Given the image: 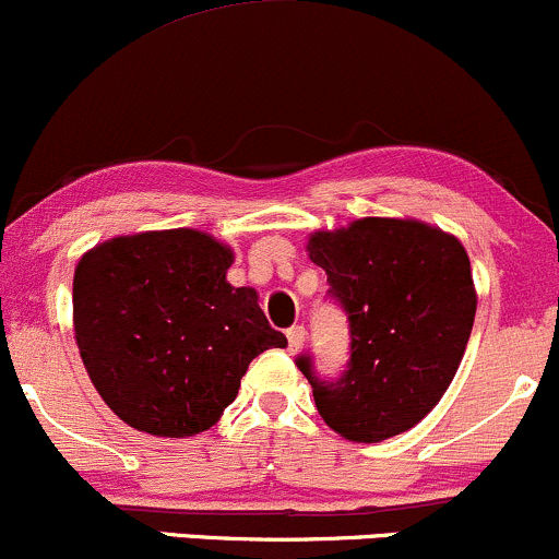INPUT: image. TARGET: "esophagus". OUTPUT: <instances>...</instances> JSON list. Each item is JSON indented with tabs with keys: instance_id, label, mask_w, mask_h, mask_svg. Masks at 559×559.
I'll list each match as a JSON object with an SVG mask.
<instances>
[{
	"instance_id": "obj_1",
	"label": "esophagus",
	"mask_w": 559,
	"mask_h": 559,
	"mask_svg": "<svg viewBox=\"0 0 559 559\" xmlns=\"http://www.w3.org/2000/svg\"><path fill=\"white\" fill-rule=\"evenodd\" d=\"M306 341V330L304 325H293L287 328V344H290V352H298Z\"/></svg>"
}]
</instances>
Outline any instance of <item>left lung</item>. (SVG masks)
I'll use <instances>...</instances> for the list:
<instances>
[{"mask_svg": "<svg viewBox=\"0 0 559 559\" xmlns=\"http://www.w3.org/2000/svg\"><path fill=\"white\" fill-rule=\"evenodd\" d=\"M306 253L325 269L330 296L349 317V368L309 378L320 416L352 442L413 429L459 370L477 311L469 255L453 234L413 218H359L314 231Z\"/></svg>", "mask_w": 559, "mask_h": 559, "instance_id": "1", "label": "left lung"}]
</instances>
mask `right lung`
I'll list each match as a JSON object with an SVG mask.
<instances>
[{
    "instance_id": "obj_1",
    "label": "right lung",
    "mask_w": 559,
    "mask_h": 559,
    "mask_svg": "<svg viewBox=\"0 0 559 559\" xmlns=\"http://www.w3.org/2000/svg\"><path fill=\"white\" fill-rule=\"evenodd\" d=\"M234 253L205 231L114 237L80 258L74 335L106 405L138 431L191 437L221 418L261 352L285 349Z\"/></svg>"
}]
</instances>
